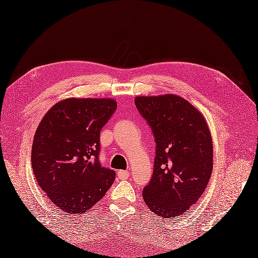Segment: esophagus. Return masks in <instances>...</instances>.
I'll return each mask as SVG.
<instances>
[{"mask_svg":"<svg viewBox=\"0 0 258 258\" xmlns=\"http://www.w3.org/2000/svg\"><path fill=\"white\" fill-rule=\"evenodd\" d=\"M117 176L119 179H128L129 176H130V173H129L128 170H119L117 172Z\"/></svg>","mask_w":258,"mask_h":258,"instance_id":"obj_1","label":"esophagus"}]
</instances>
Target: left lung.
Segmentation results:
<instances>
[{
	"instance_id": "obj_1",
	"label": "left lung",
	"mask_w": 258,
	"mask_h": 258,
	"mask_svg": "<svg viewBox=\"0 0 258 258\" xmlns=\"http://www.w3.org/2000/svg\"><path fill=\"white\" fill-rule=\"evenodd\" d=\"M136 106L156 143L143 200L162 218L182 215L203 196L213 170V142L204 117L178 95L138 96Z\"/></svg>"
}]
</instances>
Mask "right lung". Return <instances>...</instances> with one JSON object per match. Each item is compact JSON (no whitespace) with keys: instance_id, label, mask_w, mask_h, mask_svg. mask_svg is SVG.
<instances>
[{"instance_id":"obj_1","label":"right lung","mask_w":258,"mask_h":258,"mask_svg":"<svg viewBox=\"0 0 258 258\" xmlns=\"http://www.w3.org/2000/svg\"><path fill=\"white\" fill-rule=\"evenodd\" d=\"M112 99H67L50 108L33 138L32 170L60 211L79 215L99 202L115 180L102 167L100 132L113 116Z\"/></svg>"}]
</instances>
